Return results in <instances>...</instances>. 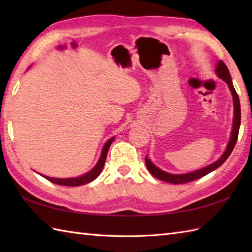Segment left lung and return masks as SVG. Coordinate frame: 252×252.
I'll return each mask as SVG.
<instances>
[{
  "mask_svg": "<svg viewBox=\"0 0 252 252\" xmlns=\"http://www.w3.org/2000/svg\"><path fill=\"white\" fill-rule=\"evenodd\" d=\"M216 72L219 77H220L222 80H224L228 85L229 90H231L232 95H233V100H234V121H233V129H232V135H231V140H229L227 147L225 149V152L220 157V159H218L216 162H213L211 164L207 165V167L202 168L200 170L194 171V172L190 173H186V174H171L167 173L164 171L160 170L157 168L151 160H149L147 157H145V163L146 167L148 169L149 172L153 176H155L156 179H159L164 182H168V183H172V184H184V183H189V182L195 181L202 178V176L207 175L208 173L212 172L213 170H216L217 168L220 167L225 160L229 157V155L233 152V149L236 145L237 138H238V132H239V126H240V103H239V97L236 93V91L234 89V85L232 82V78L231 74H229L228 68L226 67L225 63H224L222 61L218 63V66L216 68Z\"/></svg>",
  "mask_w": 252,
  "mask_h": 252,
  "instance_id": "1",
  "label": "left lung"
}]
</instances>
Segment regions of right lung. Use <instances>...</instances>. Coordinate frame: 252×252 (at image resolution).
<instances>
[{"mask_svg":"<svg viewBox=\"0 0 252 252\" xmlns=\"http://www.w3.org/2000/svg\"><path fill=\"white\" fill-rule=\"evenodd\" d=\"M114 140H115V137H111L110 140L106 142V144L103 147V151H101V155H100L98 162L96 163L95 167L91 171H89L87 174L79 176V178H73V179H55V178H50V176H44V175H43V178L49 180L50 182H52V183H55L57 185H63V186H80V185H84V184L90 183V182L95 180L100 174L101 170H103V168H104L105 161H106L107 153H108V149L111 145V143L114 142Z\"/></svg>","mask_w":252,"mask_h":252,"instance_id":"add662e5","label":"right lung"}]
</instances>
